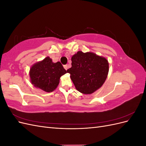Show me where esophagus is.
Returning a JSON list of instances; mask_svg holds the SVG:
<instances>
[{"label": "esophagus", "instance_id": "obj_1", "mask_svg": "<svg viewBox=\"0 0 146 146\" xmlns=\"http://www.w3.org/2000/svg\"><path fill=\"white\" fill-rule=\"evenodd\" d=\"M64 68L66 70H67V69H68V65H64Z\"/></svg>", "mask_w": 146, "mask_h": 146}]
</instances>
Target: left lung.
<instances>
[{
  "label": "left lung",
  "mask_w": 146,
  "mask_h": 146,
  "mask_svg": "<svg viewBox=\"0 0 146 146\" xmlns=\"http://www.w3.org/2000/svg\"><path fill=\"white\" fill-rule=\"evenodd\" d=\"M72 67L67 70L77 91L93 93L103 85L107 77L109 64L103 56L92 52H77L72 56Z\"/></svg>",
  "instance_id": "left-lung-1"
}]
</instances>
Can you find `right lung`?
Listing matches in <instances>:
<instances>
[{
    "label": "right lung",
    "instance_id": "obj_1",
    "mask_svg": "<svg viewBox=\"0 0 146 146\" xmlns=\"http://www.w3.org/2000/svg\"><path fill=\"white\" fill-rule=\"evenodd\" d=\"M66 72L60 62H52L50 57L34 64L30 69V81L35 87L46 92L54 91L60 83V77Z\"/></svg>",
    "mask_w": 146,
    "mask_h": 146
}]
</instances>
